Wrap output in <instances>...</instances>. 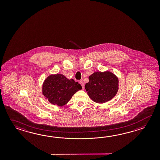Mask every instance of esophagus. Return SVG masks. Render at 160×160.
Masks as SVG:
<instances>
[{
    "label": "esophagus",
    "instance_id": "34e87169",
    "mask_svg": "<svg viewBox=\"0 0 160 160\" xmlns=\"http://www.w3.org/2000/svg\"><path fill=\"white\" fill-rule=\"evenodd\" d=\"M79 83L81 85L82 88L83 89V88H84V87H85V84H84V83H83L82 81H80L79 82Z\"/></svg>",
    "mask_w": 160,
    "mask_h": 160
}]
</instances>
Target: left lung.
Segmentation results:
<instances>
[{
    "instance_id": "1",
    "label": "left lung",
    "mask_w": 160,
    "mask_h": 160,
    "mask_svg": "<svg viewBox=\"0 0 160 160\" xmlns=\"http://www.w3.org/2000/svg\"><path fill=\"white\" fill-rule=\"evenodd\" d=\"M85 85L88 95L94 102L103 103L112 99L119 89V79L109 71L95 72L88 77Z\"/></svg>"
}]
</instances>
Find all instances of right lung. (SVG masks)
Here are the masks:
<instances>
[{
  "instance_id": "1",
  "label": "right lung",
  "mask_w": 160,
  "mask_h": 160,
  "mask_svg": "<svg viewBox=\"0 0 160 160\" xmlns=\"http://www.w3.org/2000/svg\"><path fill=\"white\" fill-rule=\"evenodd\" d=\"M81 89V85L72 79H68L61 74H51L43 83L42 94L51 104L63 106Z\"/></svg>"
}]
</instances>
